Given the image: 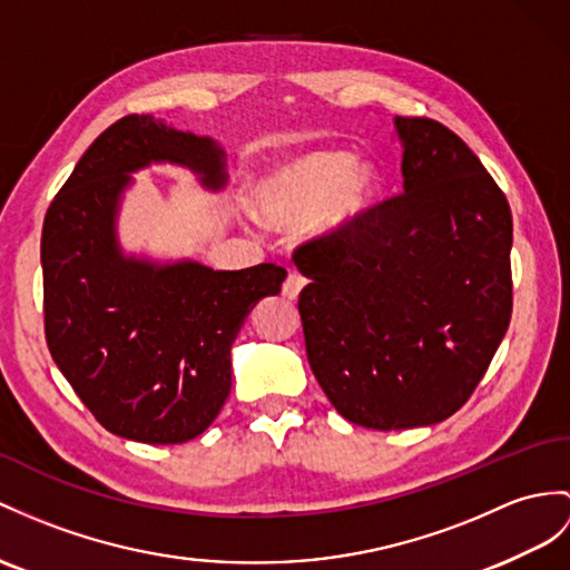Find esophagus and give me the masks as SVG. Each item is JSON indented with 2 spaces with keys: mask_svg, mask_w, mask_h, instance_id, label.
<instances>
[{
  "mask_svg": "<svg viewBox=\"0 0 570 570\" xmlns=\"http://www.w3.org/2000/svg\"><path fill=\"white\" fill-rule=\"evenodd\" d=\"M304 285H307V281H304V277H302L297 271H289V273H287V281H285V285H283V295H285L287 299H297L299 293L304 289Z\"/></svg>",
  "mask_w": 570,
  "mask_h": 570,
  "instance_id": "obj_1",
  "label": "esophagus"
}]
</instances>
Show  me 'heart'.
Wrapping results in <instances>:
<instances>
[{"label": "heart", "instance_id": "b5f03b06", "mask_svg": "<svg viewBox=\"0 0 570 570\" xmlns=\"http://www.w3.org/2000/svg\"><path fill=\"white\" fill-rule=\"evenodd\" d=\"M377 190V171L370 161L345 151H309L277 166L252 186V210L271 227L285 229L312 217L318 234L348 229Z\"/></svg>", "mask_w": 570, "mask_h": 570}]
</instances>
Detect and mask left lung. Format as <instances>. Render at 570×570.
Segmentation results:
<instances>
[{
	"label": "left lung",
	"instance_id": "1",
	"mask_svg": "<svg viewBox=\"0 0 570 570\" xmlns=\"http://www.w3.org/2000/svg\"><path fill=\"white\" fill-rule=\"evenodd\" d=\"M404 190L295 248L309 367L343 419L433 425L474 394L512 314V215L479 157L430 118H394Z\"/></svg>",
	"mask_w": 570,
	"mask_h": 570
}]
</instances>
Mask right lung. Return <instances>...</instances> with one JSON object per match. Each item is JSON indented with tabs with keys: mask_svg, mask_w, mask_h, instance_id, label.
Masks as SVG:
<instances>
[{
	"mask_svg": "<svg viewBox=\"0 0 570 570\" xmlns=\"http://www.w3.org/2000/svg\"><path fill=\"white\" fill-rule=\"evenodd\" d=\"M155 161L225 186V151L151 116L106 128L50 203L43 263L46 341L77 396L114 435L178 445L207 430L232 390V343L285 268L213 271L198 261L122 256L116 215L130 174Z\"/></svg>",
	"mask_w": 570,
	"mask_h": 570,
	"instance_id": "obj_1",
	"label": "right lung"
}]
</instances>
